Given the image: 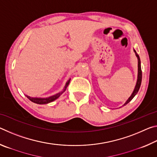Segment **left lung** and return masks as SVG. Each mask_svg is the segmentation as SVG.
<instances>
[{"mask_svg":"<svg viewBox=\"0 0 157 157\" xmlns=\"http://www.w3.org/2000/svg\"><path fill=\"white\" fill-rule=\"evenodd\" d=\"M135 52V54H136V57L138 58V79H137V82H136V86H135V89L134 90V91H133L132 94L131 96L129 98V99L127 100V102L124 103V105H126L127 103H129L130 101H131L133 98H134L135 95H136V94L139 91V90L140 89V84H141V81H142V71H141V67H140V57L139 56V55L137 54L136 50H134Z\"/></svg>","mask_w":157,"mask_h":157,"instance_id":"left-lung-1","label":"left lung"}]
</instances>
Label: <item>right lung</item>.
Instances as JSON below:
<instances>
[{
  "label": "right lung",
  "mask_w": 157,
  "mask_h": 157,
  "mask_svg": "<svg viewBox=\"0 0 157 157\" xmlns=\"http://www.w3.org/2000/svg\"><path fill=\"white\" fill-rule=\"evenodd\" d=\"M69 82H70V79L66 82V84L64 86V89H63V91H65L66 89L67 88V86H68L69 84ZM63 93V91L59 93V94H57L56 95H53V96L51 97H49L48 98H31L30 96H28V95H26V97H27L29 100H31L32 102H33L34 103H36V104H39V105H43V104H47V103H49V102H51L52 101H54L55 100H56L57 98H58L59 97V95L62 94Z\"/></svg>",
  "instance_id": "add662e5"
}]
</instances>
